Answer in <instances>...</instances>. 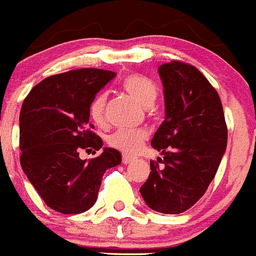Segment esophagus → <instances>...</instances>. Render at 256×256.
<instances>
[{
	"label": "esophagus",
	"mask_w": 256,
	"mask_h": 256,
	"mask_svg": "<svg viewBox=\"0 0 256 256\" xmlns=\"http://www.w3.org/2000/svg\"><path fill=\"white\" fill-rule=\"evenodd\" d=\"M133 160H134V158H133L132 156H128V154H123V157H122V162H123L124 164H128V163L132 162Z\"/></svg>",
	"instance_id": "34e87169"
}]
</instances>
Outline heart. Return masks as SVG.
Returning a JSON list of instances; mask_svg holds the SVG:
<instances>
[{
	"label": "heart",
	"instance_id": "obj_1",
	"mask_svg": "<svg viewBox=\"0 0 256 256\" xmlns=\"http://www.w3.org/2000/svg\"><path fill=\"white\" fill-rule=\"evenodd\" d=\"M123 89L142 106H150L154 103L158 96V88L152 80L140 74H130L123 80ZM106 94L98 93L89 106V116L96 126L106 123ZM147 138V132L143 130H119L109 137L108 142L116 150L123 153L133 154L137 152Z\"/></svg>",
	"mask_w": 256,
	"mask_h": 256
}]
</instances>
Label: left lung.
Returning a JSON list of instances; mask_svg holds the SVG:
<instances>
[{"label": "left lung", "instance_id": "8db88e82", "mask_svg": "<svg viewBox=\"0 0 256 256\" xmlns=\"http://www.w3.org/2000/svg\"><path fill=\"white\" fill-rule=\"evenodd\" d=\"M164 90L166 118L152 147L163 154L150 160L140 191L152 210L182 214L208 190L228 144V126L215 88L197 68L174 60L158 68Z\"/></svg>", "mask_w": 256, "mask_h": 256}]
</instances>
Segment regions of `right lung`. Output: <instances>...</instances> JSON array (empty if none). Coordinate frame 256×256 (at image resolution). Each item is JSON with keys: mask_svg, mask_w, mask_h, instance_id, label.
<instances>
[{"mask_svg": "<svg viewBox=\"0 0 256 256\" xmlns=\"http://www.w3.org/2000/svg\"><path fill=\"white\" fill-rule=\"evenodd\" d=\"M116 72L70 70L32 88L20 113V162L41 198L62 214H82L98 198L102 177L120 164L122 154L104 148L100 156L80 160L79 152L99 150L103 140L89 123V106Z\"/></svg>", "mask_w": 256, "mask_h": 256, "instance_id": "add662e5", "label": "right lung"}]
</instances>
